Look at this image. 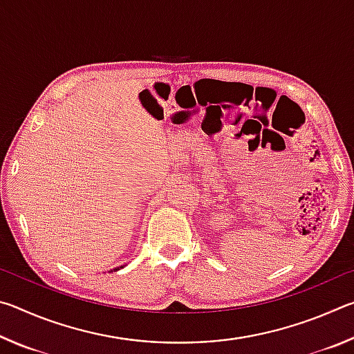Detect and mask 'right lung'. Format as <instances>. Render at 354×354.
<instances>
[{
  "label": "right lung",
  "instance_id": "obj_1",
  "mask_svg": "<svg viewBox=\"0 0 354 354\" xmlns=\"http://www.w3.org/2000/svg\"><path fill=\"white\" fill-rule=\"evenodd\" d=\"M120 268H122V267H120ZM115 270H118V268H115Z\"/></svg>",
  "mask_w": 354,
  "mask_h": 354
}]
</instances>
